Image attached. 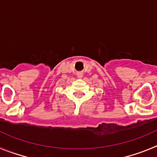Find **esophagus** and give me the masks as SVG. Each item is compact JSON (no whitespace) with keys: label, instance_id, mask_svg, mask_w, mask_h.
<instances>
[{"label":"esophagus","instance_id":"esophagus-1","mask_svg":"<svg viewBox=\"0 0 157 157\" xmlns=\"http://www.w3.org/2000/svg\"><path fill=\"white\" fill-rule=\"evenodd\" d=\"M77 77H83V74H82V73H77Z\"/></svg>","mask_w":157,"mask_h":157}]
</instances>
